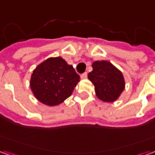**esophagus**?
<instances>
[{
    "label": "esophagus",
    "instance_id": "obj_1",
    "mask_svg": "<svg viewBox=\"0 0 155 155\" xmlns=\"http://www.w3.org/2000/svg\"><path fill=\"white\" fill-rule=\"evenodd\" d=\"M81 79H86V78H87V73L85 72V73H84V74H81Z\"/></svg>",
    "mask_w": 155,
    "mask_h": 155
}]
</instances>
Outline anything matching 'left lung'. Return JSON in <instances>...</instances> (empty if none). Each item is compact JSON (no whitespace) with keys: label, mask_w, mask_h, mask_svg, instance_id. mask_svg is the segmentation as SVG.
I'll use <instances>...</instances> for the list:
<instances>
[{"label":"left lung","mask_w":155,"mask_h":155,"mask_svg":"<svg viewBox=\"0 0 155 155\" xmlns=\"http://www.w3.org/2000/svg\"><path fill=\"white\" fill-rule=\"evenodd\" d=\"M88 79L94 85L96 96L104 102L118 100L125 86L122 72L107 61H94Z\"/></svg>","instance_id":"left-lung-1"}]
</instances>
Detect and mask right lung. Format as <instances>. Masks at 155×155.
I'll return each instance as SVG.
<instances>
[{"instance_id":"obj_1","label":"right lung","mask_w":155,"mask_h":155,"mask_svg":"<svg viewBox=\"0 0 155 155\" xmlns=\"http://www.w3.org/2000/svg\"><path fill=\"white\" fill-rule=\"evenodd\" d=\"M80 75L63 58L51 57L38 64L31 77V89L42 104L54 106L73 93Z\"/></svg>"}]
</instances>
